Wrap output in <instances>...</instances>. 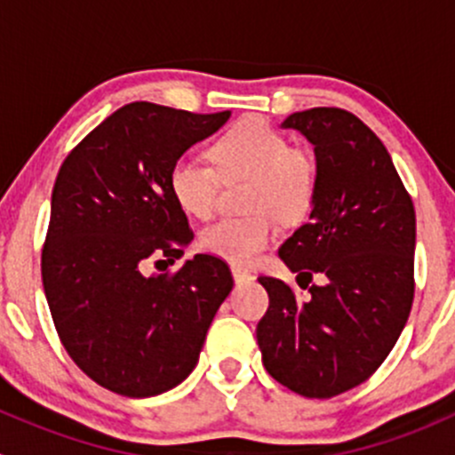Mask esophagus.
Returning a JSON list of instances; mask_svg holds the SVG:
<instances>
[{
    "instance_id": "obj_1",
    "label": "esophagus",
    "mask_w": 455,
    "mask_h": 455,
    "mask_svg": "<svg viewBox=\"0 0 455 455\" xmlns=\"http://www.w3.org/2000/svg\"><path fill=\"white\" fill-rule=\"evenodd\" d=\"M231 273H233V279H235L237 283H246V282H253V273H251V270H246V268H242V266H233L231 268Z\"/></svg>"
}]
</instances>
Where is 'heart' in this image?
Instances as JSON below:
<instances>
[{"label":"heart","mask_w":455,"mask_h":455,"mask_svg":"<svg viewBox=\"0 0 455 455\" xmlns=\"http://www.w3.org/2000/svg\"><path fill=\"white\" fill-rule=\"evenodd\" d=\"M211 154L218 170L198 156H180L169 172V189L182 211L209 218L218 206L220 176L224 180L251 178L246 209L253 213L209 224L200 244L206 253L233 264H253L277 240L275 215L295 222L310 211L316 196V164L306 151L292 149L291 140L259 116L231 127Z\"/></svg>","instance_id":"b5f03b06"}]
</instances>
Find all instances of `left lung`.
<instances>
[{"mask_svg": "<svg viewBox=\"0 0 455 455\" xmlns=\"http://www.w3.org/2000/svg\"><path fill=\"white\" fill-rule=\"evenodd\" d=\"M282 127L315 147L310 222L279 246L310 295L299 299L282 279L259 277L270 304L257 343L277 383L330 398L368 380L405 328L414 301V202L383 142L355 114L313 108ZM313 274L324 275L321 287L307 286Z\"/></svg>", "mask_w": 455, "mask_h": 455, "instance_id": "8db88e82", "label": "left lung"}]
</instances>
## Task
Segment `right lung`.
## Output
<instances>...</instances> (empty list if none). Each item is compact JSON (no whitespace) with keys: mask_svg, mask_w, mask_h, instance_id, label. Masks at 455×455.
I'll list each match as a JSON object with an SVG mask.
<instances>
[{"mask_svg":"<svg viewBox=\"0 0 455 455\" xmlns=\"http://www.w3.org/2000/svg\"><path fill=\"white\" fill-rule=\"evenodd\" d=\"M136 100L116 109L63 160L50 202L41 279L68 355L100 387L147 398L198 363L206 330L233 288L220 257L173 264L194 240L169 189L173 163L228 121Z\"/></svg>","mask_w":455,"mask_h":455,"instance_id":"obj_1","label":"right lung"}]
</instances>
